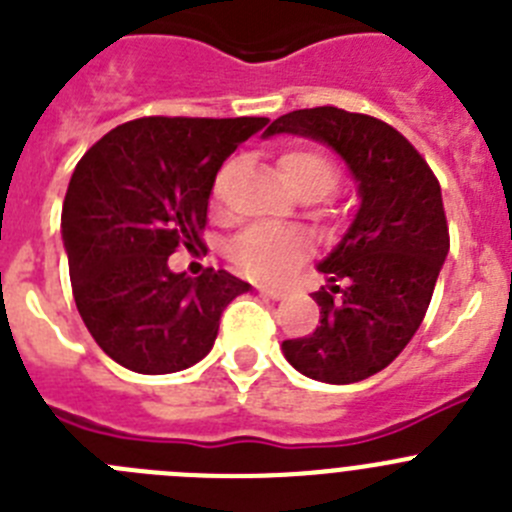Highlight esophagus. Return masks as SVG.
<instances>
[{
	"instance_id": "obj_1",
	"label": "esophagus",
	"mask_w": 512,
	"mask_h": 512,
	"mask_svg": "<svg viewBox=\"0 0 512 512\" xmlns=\"http://www.w3.org/2000/svg\"><path fill=\"white\" fill-rule=\"evenodd\" d=\"M255 288L260 290V293H262V296H265V298H273V301H280V298H285V290H283V288H278V285L257 283Z\"/></svg>"
}]
</instances>
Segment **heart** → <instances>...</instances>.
Segmentation results:
<instances>
[{
  "label": "heart",
  "instance_id": "heart-1",
  "mask_svg": "<svg viewBox=\"0 0 512 512\" xmlns=\"http://www.w3.org/2000/svg\"><path fill=\"white\" fill-rule=\"evenodd\" d=\"M285 183L301 199H321L339 181L334 163L319 150L293 147L278 160ZM222 178L216 181L219 188ZM232 260L255 278H283L306 257L308 242L301 232L275 227H250L232 242Z\"/></svg>",
  "mask_w": 512,
  "mask_h": 512
}]
</instances>
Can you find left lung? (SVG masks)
Masks as SVG:
<instances>
[{
	"label": "left lung",
	"mask_w": 512,
	"mask_h": 512,
	"mask_svg": "<svg viewBox=\"0 0 512 512\" xmlns=\"http://www.w3.org/2000/svg\"><path fill=\"white\" fill-rule=\"evenodd\" d=\"M324 142L347 163L359 209L319 262L329 288L316 331L283 342L290 365L311 380L349 385L398 357L421 326L449 255L441 186L416 147L390 124L336 107L298 109L262 137Z\"/></svg>",
	"instance_id": "8db88e82"
}]
</instances>
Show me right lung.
Masks as SVG:
<instances>
[{"instance_id":"obj_1","label":"right lung","mask_w":512,"mask_h":512,"mask_svg":"<svg viewBox=\"0 0 512 512\" xmlns=\"http://www.w3.org/2000/svg\"><path fill=\"white\" fill-rule=\"evenodd\" d=\"M267 122L142 117L107 132L76 165L61 216L73 298L117 365L140 375L196 365L224 308L250 290L227 270L173 273L168 257L201 245L216 173Z\"/></svg>"}]
</instances>
